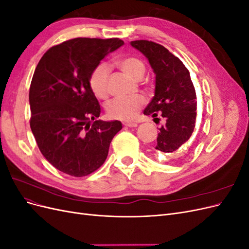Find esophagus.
<instances>
[{"label":"esophagus","mask_w":249,"mask_h":249,"mask_svg":"<svg viewBox=\"0 0 249 249\" xmlns=\"http://www.w3.org/2000/svg\"><path fill=\"white\" fill-rule=\"evenodd\" d=\"M123 124L124 126H127V127H136L138 125L136 123H132V122H124Z\"/></svg>","instance_id":"esophagus-1"}]
</instances>
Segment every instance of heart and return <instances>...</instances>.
<instances>
[{
	"label": "heart",
	"instance_id": "1",
	"mask_svg": "<svg viewBox=\"0 0 249 249\" xmlns=\"http://www.w3.org/2000/svg\"><path fill=\"white\" fill-rule=\"evenodd\" d=\"M116 66L126 76L134 80H140L145 72V65L141 59L127 56L117 59ZM109 67L101 63L96 65L89 76V87L92 93L100 100H105L109 93ZM144 105L142 96L115 97L106 105L107 114L110 118L119 120H131L138 114Z\"/></svg>",
	"mask_w": 249,
	"mask_h": 249
}]
</instances>
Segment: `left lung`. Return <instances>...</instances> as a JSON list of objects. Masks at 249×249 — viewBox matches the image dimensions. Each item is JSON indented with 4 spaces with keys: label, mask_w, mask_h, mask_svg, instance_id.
Returning <instances> with one entry per match:
<instances>
[{
    "label": "left lung",
    "mask_w": 249,
    "mask_h": 249,
    "mask_svg": "<svg viewBox=\"0 0 249 249\" xmlns=\"http://www.w3.org/2000/svg\"><path fill=\"white\" fill-rule=\"evenodd\" d=\"M131 46L147 58L156 74L155 95L143 111L145 115L165 118L155 149L158 154L173 153L189 140L195 126L197 101L190 72L159 43L135 40Z\"/></svg>",
    "instance_id": "8db88e82"
}]
</instances>
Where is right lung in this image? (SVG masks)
I'll use <instances>...</instances> for the list:
<instances>
[{"label": "right lung", "mask_w": 249, "mask_h": 249, "mask_svg": "<svg viewBox=\"0 0 249 249\" xmlns=\"http://www.w3.org/2000/svg\"><path fill=\"white\" fill-rule=\"evenodd\" d=\"M123 44L118 38H73L51 48L36 66L30 126L43 157L66 175L85 177L100 168L123 129L118 120H96L101 106L88 82L94 67Z\"/></svg>", "instance_id": "add662e5"}]
</instances>
